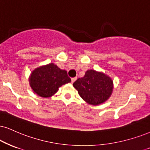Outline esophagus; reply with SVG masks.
Listing matches in <instances>:
<instances>
[{"label": "esophagus", "instance_id": "1", "mask_svg": "<svg viewBox=\"0 0 150 150\" xmlns=\"http://www.w3.org/2000/svg\"><path fill=\"white\" fill-rule=\"evenodd\" d=\"M76 79H77V77H74V78H71V83L75 82V81H76Z\"/></svg>", "mask_w": 150, "mask_h": 150}]
</instances>
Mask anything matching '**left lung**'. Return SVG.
I'll return each instance as SVG.
<instances>
[{"mask_svg":"<svg viewBox=\"0 0 150 150\" xmlns=\"http://www.w3.org/2000/svg\"><path fill=\"white\" fill-rule=\"evenodd\" d=\"M73 86L86 102L97 106L104 103L111 96L113 81L103 72L89 69L83 77L74 83Z\"/></svg>","mask_w":150,"mask_h":150,"instance_id":"obj_1","label":"left lung"}]
</instances>
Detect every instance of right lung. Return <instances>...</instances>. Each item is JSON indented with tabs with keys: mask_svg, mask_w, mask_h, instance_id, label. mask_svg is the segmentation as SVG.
<instances>
[{
	"mask_svg": "<svg viewBox=\"0 0 150 150\" xmlns=\"http://www.w3.org/2000/svg\"><path fill=\"white\" fill-rule=\"evenodd\" d=\"M71 82L66 70L54 63L40 66L31 72L29 83L33 92L38 96L49 98L54 95L62 85Z\"/></svg>",
	"mask_w": 150,
	"mask_h": 150,
	"instance_id": "add662e5",
	"label": "right lung"
}]
</instances>
